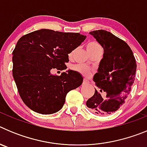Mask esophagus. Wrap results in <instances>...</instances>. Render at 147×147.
I'll return each mask as SVG.
<instances>
[{
  "label": "esophagus",
  "instance_id": "34e87169",
  "mask_svg": "<svg viewBox=\"0 0 147 147\" xmlns=\"http://www.w3.org/2000/svg\"><path fill=\"white\" fill-rule=\"evenodd\" d=\"M83 85H89V81L87 80H85L84 81H83V83H82Z\"/></svg>",
  "mask_w": 147,
  "mask_h": 147
}]
</instances>
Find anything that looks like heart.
Returning a JSON list of instances; mask_svg holds the SVG:
<instances>
[{
    "label": "heart",
    "mask_w": 147,
    "mask_h": 147,
    "mask_svg": "<svg viewBox=\"0 0 147 147\" xmlns=\"http://www.w3.org/2000/svg\"><path fill=\"white\" fill-rule=\"evenodd\" d=\"M86 48L88 52L90 53L93 51L96 50V49L101 48V45L98 42H96V41H90V42H88V44L86 45ZM73 69H74L76 71H79V72L82 73L83 75H85L86 76H88L90 74V70L88 68H87L86 67H85L84 65H76L74 66Z\"/></svg>",
    "instance_id": "b5f03b06"
}]
</instances>
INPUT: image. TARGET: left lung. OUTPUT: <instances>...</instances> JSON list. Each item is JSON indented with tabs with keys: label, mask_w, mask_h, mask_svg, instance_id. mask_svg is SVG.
Returning a JSON list of instances; mask_svg holds the SVG:
<instances>
[{
	"label": "left lung",
	"mask_w": 147,
	"mask_h": 147,
	"mask_svg": "<svg viewBox=\"0 0 147 147\" xmlns=\"http://www.w3.org/2000/svg\"><path fill=\"white\" fill-rule=\"evenodd\" d=\"M90 34L104 49L98 71L93 76L96 85L94 95L87 101L93 112L108 115L119 110L125 102L136 76V61L130 47L124 40L105 30ZM105 92V97L101 93Z\"/></svg>",
	"instance_id": "obj_1"
}]
</instances>
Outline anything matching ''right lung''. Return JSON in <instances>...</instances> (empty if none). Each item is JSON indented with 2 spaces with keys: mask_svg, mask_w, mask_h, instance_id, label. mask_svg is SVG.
Returning <instances> with one entry per match:
<instances>
[{
  "mask_svg": "<svg viewBox=\"0 0 147 147\" xmlns=\"http://www.w3.org/2000/svg\"><path fill=\"white\" fill-rule=\"evenodd\" d=\"M86 36L80 33L40 29L19 39L13 51L12 74L23 102L33 111L52 114L62 109L66 95L80 87L83 78L68 70L54 76L51 70H65L68 54Z\"/></svg>",
  "mask_w": 147,
  "mask_h": 147,
  "instance_id": "add662e5",
  "label": "right lung"
}]
</instances>
